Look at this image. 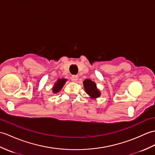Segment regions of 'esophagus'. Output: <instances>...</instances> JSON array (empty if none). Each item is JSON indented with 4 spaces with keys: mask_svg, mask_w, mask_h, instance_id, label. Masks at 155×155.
I'll list each match as a JSON object with an SVG mask.
<instances>
[{
    "mask_svg": "<svg viewBox=\"0 0 155 155\" xmlns=\"http://www.w3.org/2000/svg\"><path fill=\"white\" fill-rule=\"evenodd\" d=\"M78 80V76L77 75H73L71 77V81L73 82H77Z\"/></svg>",
    "mask_w": 155,
    "mask_h": 155,
    "instance_id": "1",
    "label": "esophagus"
}]
</instances>
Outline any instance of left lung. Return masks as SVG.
Wrapping results in <instances>:
<instances>
[{"label":"left lung","instance_id":"1","mask_svg":"<svg viewBox=\"0 0 155 155\" xmlns=\"http://www.w3.org/2000/svg\"><path fill=\"white\" fill-rule=\"evenodd\" d=\"M83 85L85 92L90 98L92 99H96L99 98L101 95L100 90L97 88L96 84L94 81H92L91 79L86 78L83 81Z\"/></svg>","mask_w":155,"mask_h":155}]
</instances>
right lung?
<instances>
[{"label":"right lung","mask_w":155,"mask_h":155,"mask_svg":"<svg viewBox=\"0 0 155 155\" xmlns=\"http://www.w3.org/2000/svg\"><path fill=\"white\" fill-rule=\"evenodd\" d=\"M67 81V78H59L58 80L55 82V83L54 84L52 88V92L53 94L58 93L63 88V86L64 85V84H65Z\"/></svg>","instance_id":"obj_1"}]
</instances>
